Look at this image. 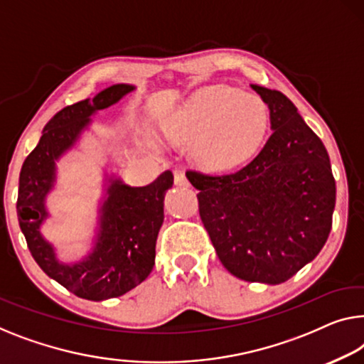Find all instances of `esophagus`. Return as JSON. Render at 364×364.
<instances>
[{
  "label": "esophagus",
  "mask_w": 364,
  "mask_h": 364,
  "mask_svg": "<svg viewBox=\"0 0 364 364\" xmlns=\"http://www.w3.org/2000/svg\"><path fill=\"white\" fill-rule=\"evenodd\" d=\"M175 184L176 186H189V181L183 171H175Z\"/></svg>",
  "instance_id": "1"
}]
</instances>
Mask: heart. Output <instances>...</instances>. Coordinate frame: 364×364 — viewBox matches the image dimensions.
<instances>
[{
	"label": "heart",
	"instance_id": "1",
	"mask_svg": "<svg viewBox=\"0 0 364 364\" xmlns=\"http://www.w3.org/2000/svg\"><path fill=\"white\" fill-rule=\"evenodd\" d=\"M268 130L269 111L262 97L227 85L204 86L161 121L168 142L189 144V159L208 171L245 164L262 149ZM147 142L156 147L154 137Z\"/></svg>",
	"mask_w": 364,
	"mask_h": 364
}]
</instances>
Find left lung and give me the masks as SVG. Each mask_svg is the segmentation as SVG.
Listing matches in <instances>:
<instances>
[{
    "mask_svg": "<svg viewBox=\"0 0 364 364\" xmlns=\"http://www.w3.org/2000/svg\"><path fill=\"white\" fill-rule=\"evenodd\" d=\"M252 88L268 105L273 130L262 151L230 175L186 176L225 269L250 283L281 284L322 250L337 189L322 140L289 97Z\"/></svg>",
    "mask_w": 364,
    "mask_h": 364,
    "instance_id": "obj_1",
    "label": "left lung"
}]
</instances>
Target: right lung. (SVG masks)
<instances>
[{"label": "right lung", "mask_w": 364, "mask_h": 364, "mask_svg": "<svg viewBox=\"0 0 364 364\" xmlns=\"http://www.w3.org/2000/svg\"><path fill=\"white\" fill-rule=\"evenodd\" d=\"M134 90V85H112L93 100L63 107L43 127L39 144L21 168L16 209L32 257L43 273L88 301L119 297L147 279L155 264L164 199L173 186V175L165 171L147 186L134 188L114 173H105L93 243L78 262H62L55 245L42 235L43 222L50 217L47 196L57 183V161L77 147L93 122L91 117Z\"/></svg>", "instance_id": "1"}]
</instances>
